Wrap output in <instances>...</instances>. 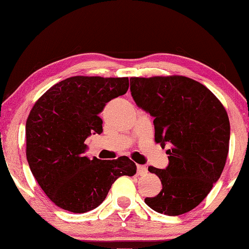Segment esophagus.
<instances>
[{
    "instance_id": "esophagus-1",
    "label": "esophagus",
    "mask_w": 249,
    "mask_h": 249,
    "mask_svg": "<svg viewBox=\"0 0 249 249\" xmlns=\"http://www.w3.org/2000/svg\"><path fill=\"white\" fill-rule=\"evenodd\" d=\"M147 174V168L145 166H142V164H137V175L143 176Z\"/></svg>"
}]
</instances>
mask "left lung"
<instances>
[{
  "label": "left lung",
  "instance_id": "1",
  "mask_svg": "<svg viewBox=\"0 0 249 249\" xmlns=\"http://www.w3.org/2000/svg\"><path fill=\"white\" fill-rule=\"evenodd\" d=\"M130 91L154 118L156 143L170 146L166 169L148 167L162 190L145 203L160 214H185L208 196L223 172L230 142L228 113L211 90L182 75L131 77Z\"/></svg>",
  "mask_w": 249,
  "mask_h": 249
}]
</instances>
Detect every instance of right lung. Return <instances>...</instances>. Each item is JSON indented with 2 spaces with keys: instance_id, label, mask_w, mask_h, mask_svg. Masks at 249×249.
Here are the masks:
<instances>
[{
  "instance_id": "add662e5",
  "label": "right lung",
  "mask_w": 249,
  "mask_h": 249,
  "mask_svg": "<svg viewBox=\"0 0 249 249\" xmlns=\"http://www.w3.org/2000/svg\"><path fill=\"white\" fill-rule=\"evenodd\" d=\"M128 77L77 75L56 83L35 102L26 121V158L38 185L54 205L86 213L104 201L120 176H134L128 157L90 160L85 141L102 134L99 113L124 95Z\"/></svg>"
}]
</instances>
